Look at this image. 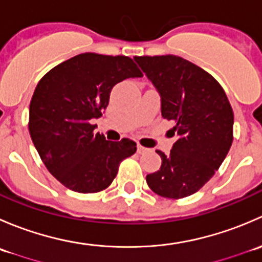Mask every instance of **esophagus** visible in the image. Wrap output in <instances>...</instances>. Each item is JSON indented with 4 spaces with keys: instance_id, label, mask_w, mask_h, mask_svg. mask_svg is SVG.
<instances>
[{
    "instance_id": "obj_1",
    "label": "esophagus",
    "mask_w": 262,
    "mask_h": 262,
    "mask_svg": "<svg viewBox=\"0 0 262 262\" xmlns=\"http://www.w3.org/2000/svg\"><path fill=\"white\" fill-rule=\"evenodd\" d=\"M137 150H138L139 155H144V153L149 152L150 149H149V148H146V147L141 146V144H138V146H137Z\"/></svg>"
}]
</instances>
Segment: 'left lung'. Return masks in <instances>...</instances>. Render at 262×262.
<instances>
[{
  "mask_svg": "<svg viewBox=\"0 0 262 262\" xmlns=\"http://www.w3.org/2000/svg\"><path fill=\"white\" fill-rule=\"evenodd\" d=\"M161 97V114L173 120L176 142L160 155V170L147 175L153 192L181 199L202 189L218 170L233 141V112L221 84L176 55L134 57Z\"/></svg>",
  "mask_w": 262,
  "mask_h": 262,
  "instance_id": "obj_1",
  "label": "left lung"
}]
</instances>
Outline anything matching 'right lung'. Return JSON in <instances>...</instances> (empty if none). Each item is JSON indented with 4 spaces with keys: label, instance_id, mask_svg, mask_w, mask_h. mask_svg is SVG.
<instances>
[{
    "label": "right lung",
    "instance_id": "obj_1",
    "mask_svg": "<svg viewBox=\"0 0 262 262\" xmlns=\"http://www.w3.org/2000/svg\"><path fill=\"white\" fill-rule=\"evenodd\" d=\"M124 55L82 53L49 71L36 86L29 107V132L48 171L77 192L106 189L119 163L137 150L136 142L106 141L94 133L110 92L126 78L142 77Z\"/></svg>",
    "mask_w": 262,
    "mask_h": 262
}]
</instances>
